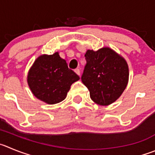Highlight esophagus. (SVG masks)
Masks as SVG:
<instances>
[{"instance_id":"34e87169","label":"esophagus","mask_w":155,"mask_h":155,"mask_svg":"<svg viewBox=\"0 0 155 155\" xmlns=\"http://www.w3.org/2000/svg\"><path fill=\"white\" fill-rule=\"evenodd\" d=\"M74 71H75V73H76L78 76H80V70H79V69H76Z\"/></svg>"}]
</instances>
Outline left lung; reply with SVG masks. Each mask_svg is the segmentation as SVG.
Returning <instances> with one entry per match:
<instances>
[{"instance_id":"8db88e82","label":"left lung","mask_w":155,"mask_h":155,"mask_svg":"<svg viewBox=\"0 0 155 155\" xmlns=\"http://www.w3.org/2000/svg\"><path fill=\"white\" fill-rule=\"evenodd\" d=\"M86 64L81 77L90 98L100 105L113 103L121 96L128 82V66L122 56L108 47L88 50Z\"/></svg>"}]
</instances>
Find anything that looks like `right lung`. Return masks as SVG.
<instances>
[{
	"label": "right lung",
	"mask_w": 155,
	"mask_h": 155,
	"mask_svg": "<svg viewBox=\"0 0 155 155\" xmlns=\"http://www.w3.org/2000/svg\"><path fill=\"white\" fill-rule=\"evenodd\" d=\"M79 76L69 69L59 53L40 56L30 69L27 83L32 93L50 105L64 100L71 85Z\"/></svg>",
	"instance_id": "1"
}]
</instances>
